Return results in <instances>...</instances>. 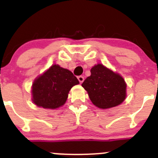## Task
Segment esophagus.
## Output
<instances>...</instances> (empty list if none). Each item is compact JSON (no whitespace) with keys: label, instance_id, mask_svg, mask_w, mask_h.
Instances as JSON below:
<instances>
[{"label":"esophagus","instance_id":"34e87169","mask_svg":"<svg viewBox=\"0 0 158 158\" xmlns=\"http://www.w3.org/2000/svg\"><path fill=\"white\" fill-rule=\"evenodd\" d=\"M78 79H79V82L82 83L83 81H84V77H82V76H79V77H78Z\"/></svg>","mask_w":158,"mask_h":158}]
</instances>
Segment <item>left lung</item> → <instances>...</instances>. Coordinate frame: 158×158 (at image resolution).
Listing matches in <instances>:
<instances>
[{
    "label": "left lung",
    "mask_w": 158,
    "mask_h": 158,
    "mask_svg": "<svg viewBox=\"0 0 158 158\" xmlns=\"http://www.w3.org/2000/svg\"><path fill=\"white\" fill-rule=\"evenodd\" d=\"M90 73L81 86L88 91L94 106L106 109L118 106L124 101L126 84L121 76L101 64L93 67Z\"/></svg>",
    "instance_id": "1"
}]
</instances>
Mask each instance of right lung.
<instances>
[{"mask_svg": "<svg viewBox=\"0 0 158 158\" xmlns=\"http://www.w3.org/2000/svg\"><path fill=\"white\" fill-rule=\"evenodd\" d=\"M79 83L68 69L54 64L32 84V101L36 106L55 109L64 104L69 90Z\"/></svg>", "mask_w": 158, "mask_h": 158, "instance_id": "1", "label": "right lung"}]
</instances>
